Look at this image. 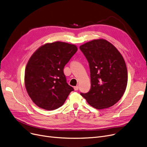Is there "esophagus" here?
Returning <instances> with one entry per match:
<instances>
[{"label":"esophagus","instance_id":"obj_1","mask_svg":"<svg viewBox=\"0 0 147 147\" xmlns=\"http://www.w3.org/2000/svg\"><path fill=\"white\" fill-rule=\"evenodd\" d=\"M74 89L75 90H78L79 89V86H74Z\"/></svg>","mask_w":147,"mask_h":147}]
</instances>
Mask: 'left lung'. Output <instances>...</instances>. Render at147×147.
I'll return each mask as SVG.
<instances>
[{"label":"left lung","instance_id":"left-lung-1","mask_svg":"<svg viewBox=\"0 0 147 147\" xmlns=\"http://www.w3.org/2000/svg\"><path fill=\"white\" fill-rule=\"evenodd\" d=\"M88 61L91 88L80 95L98 110L117 103L127 84V70L124 58L115 46L103 38L95 39L80 46Z\"/></svg>","mask_w":147,"mask_h":147}]
</instances>
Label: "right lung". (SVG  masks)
<instances>
[{"label": "right lung", "mask_w": 147, "mask_h": 147, "mask_svg": "<svg viewBox=\"0 0 147 147\" xmlns=\"http://www.w3.org/2000/svg\"><path fill=\"white\" fill-rule=\"evenodd\" d=\"M78 51L75 45L54 42L38 48L30 58L24 83L33 102L46 110L58 109L74 89L68 85L64 67Z\"/></svg>", "instance_id": "right-lung-1"}]
</instances>
